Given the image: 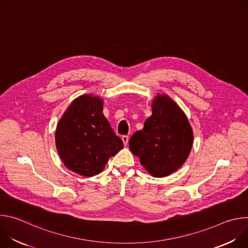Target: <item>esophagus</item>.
Instances as JSON below:
<instances>
[{
  "mask_svg": "<svg viewBox=\"0 0 248 248\" xmlns=\"http://www.w3.org/2000/svg\"><path fill=\"white\" fill-rule=\"evenodd\" d=\"M122 139H123V142H124V145H127V143H128V140H129V137H128L127 135H124V136L122 137Z\"/></svg>",
  "mask_w": 248,
  "mask_h": 248,
  "instance_id": "1",
  "label": "esophagus"
}]
</instances>
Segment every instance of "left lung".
I'll use <instances>...</instances> for the list:
<instances>
[{"mask_svg": "<svg viewBox=\"0 0 248 248\" xmlns=\"http://www.w3.org/2000/svg\"><path fill=\"white\" fill-rule=\"evenodd\" d=\"M193 131L182 109L167 95L153 100L152 116L129 139V149L155 178L179 170L187 159Z\"/></svg>", "mask_w": 248, "mask_h": 248, "instance_id": "1", "label": "left lung"}]
</instances>
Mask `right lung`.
I'll use <instances>...</instances> for the list:
<instances>
[{
	"label": "right lung",
	"mask_w": 248,
	"mask_h": 248,
	"mask_svg": "<svg viewBox=\"0 0 248 248\" xmlns=\"http://www.w3.org/2000/svg\"><path fill=\"white\" fill-rule=\"evenodd\" d=\"M56 146L68 170L93 176L124 143L103 115V100L85 94L72 102L58 123Z\"/></svg>",
	"instance_id": "add662e5"
}]
</instances>
